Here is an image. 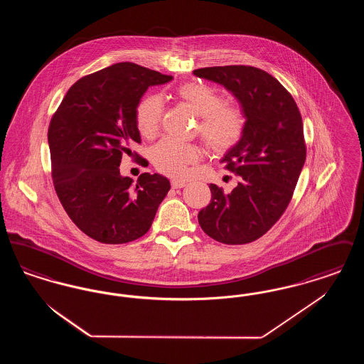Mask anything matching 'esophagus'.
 Returning <instances> with one entry per match:
<instances>
[{"mask_svg": "<svg viewBox=\"0 0 364 364\" xmlns=\"http://www.w3.org/2000/svg\"><path fill=\"white\" fill-rule=\"evenodd\" d=\"M171 186H172V188H173V190H180V188L186 187V183H184V181H177V180H173V181L171 183Z\"/></svg>", "mask_w": 364, "mask_h": 364, "instance_id": "esophagus-1", "label": "esophagus"}]
</instances>
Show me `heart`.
I'll return each mask as SVG.
<instances>
[{"mask_svg": "<svg viewBox=\"0 0 364 364\" xmlns=\"http://www.w3.org/2000/svg\"><path fill=\"white\" fill-rule=\"evenodd\" d=\"M176 95L200 117L196 132L211 153L225 154L242 140L247 127L245 113L237 106L226 104L225 98L218 91L200 82H190L178 87ZM162 114L164 104L159 97L149 95L143 98L135 113L139 134L143 138H154ZM199 156L198 146L169 139L159 141L151 153L156 171L174 178L186 177L188 166L196 164Z\"/></svg>", "mask_w": 364, "mask_h": 364, "instance_id": "heart-1", "label": "heart"}]
</instances>
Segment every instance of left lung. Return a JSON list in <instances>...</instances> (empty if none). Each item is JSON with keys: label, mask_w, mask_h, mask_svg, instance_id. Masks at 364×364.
Segmentation results:
<instances>
[{"label": "left lung", "mask_w": 364, "mask_h": 364, "mask_svg": "<svg viewBox=\"0 0 364 364\" xmlns=\"http://www.w3.org/2000/svg\"><path fill=\"white\" fill-rule=\"evenodd\" d=\"M193 75L225 87L247 117L242 140L221 159L240 181L230 193L208 186L211 200L198 214L199 225L224 244L255 242L277 223L292 199L306 161L301 114L287 88L259 68L210 67Z\"/></svg>", "instance_id": "left-lung-1"}]
</instances>
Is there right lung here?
Masks as SVG:
<instances>
[{
    "mask_svg": "<svg viewBox=\"0 0 364 364\" xmlns=\"http://www.w3.org/2000/svg\"><path fill=\"white\" fill-rule=\"evenodd\" d=\"M172 79L119 63L79 79L53 114L48 140L54 190L73 224L97 242L124 244L146 235L171 190L169 180L156 173H141L132 186L119 166L122 154L131 156L140 143V98Z\"/></svg>",
    "mask_w": 364,
    "mask_h": 364,
    "instance_id": "add662e5",
    "label": "right lung"
}]
</instances>
